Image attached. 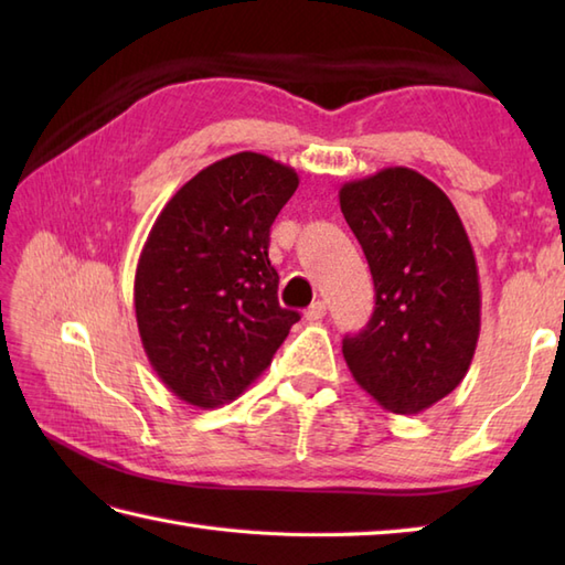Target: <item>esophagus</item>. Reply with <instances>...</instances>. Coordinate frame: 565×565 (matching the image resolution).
<instances>
[{"label": "esophagus", "mask_w": 565, "mask_h": 565, "mask_svg": "<svg viewBox=\"0 0 565 565\" xmlns=\"http://www.w3.org/2000/svg\"><path fill=\"white\" fill-rule=\"evenodd\" d=\"M326 303L322 301H316V303H310L308 306V310H306V320H310V322H316V320H320V318H326Z\"/></svg>", "instance_id": "obj_1"}]
</instances>
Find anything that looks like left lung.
Instances as JSON below:
<instances>
[{
    "label": "left lung",
    "mask_w": 565,
    "mask_h": 565,
    "mask_svg": "<svg viewBox=\"0 0 565 565\" xmlns=\"http://www.w3.org/2000/svg\"><path fill=\"white\" fill-rule=\"evenodd\" d=\"M340 209L376 289L366 328L342 340L344 362L386 411L423 413L459 386L476 352L473 247L449 196L407 167L347 182Z\"/></svg>",
    "instance_id": "obj_1"
}]
</instances>
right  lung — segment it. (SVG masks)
I'll return each instance as SVG.
<instances>
[{
  "label": "right lung",
  "mask_w": 565,
  "mask_h": 565,
  "mask_svg": "<svg viewBox=\"0 0 565 565\" xmlns=\"http://www.w3.org/2000/svg\"><path fill=\"white\" fill-rule=\"evenodd\" d=\"M298 189L291 167L237 152L201 170L167 201L136 269V320L154 374L179 401H235L286 340L269 227Z\"/></svg>",
  "instance_id": "right-lung-1"
}]
</instances>
